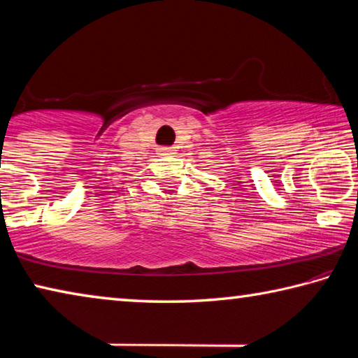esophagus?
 Returning a JSON list of instances; mask_svg holds the SVG:
<instances>
[{"label": "esophagus", "mask_w": 358, "mask_h": 358, "mask_svg": "<svg viewBox=\"0 0 358 358\" xmlns=\"http://www.w3.org/2000/svg\"><path fill=\"white\" fill-rule=\"evenodd\" d=\"M157 153L156 155H159V156H167V155H175V150L173 147H161V148H157L156 150Z\"/></svg>", "instance_id": "esophagus-1"}]
</instances>
